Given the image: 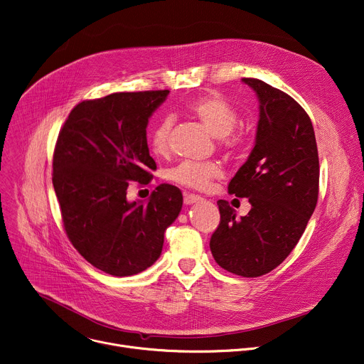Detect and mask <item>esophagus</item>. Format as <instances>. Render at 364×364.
<instances>
[{
	"label": "esophagus",
	"instance_id": "34e87169",
	"mask_svg": "<svg viewBox=\"0 0 364 364\" xmlns=\"http://www.w3.org/2000/svg\"><path fill=\"white\" fill-rule=\"evenodd\" d=\"M202 197L197 196V194H184V205H193L200 202Z\"/></svg>",
	"mask_w": 364,
	"mask_h": 364
}]
</instances>
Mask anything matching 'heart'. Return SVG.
<instances>
[{
	"label": "heart",
	"mask_w": 364,
	"mask_h": 364,
	"mask_svg": "<svg viewBox=\"0 0 364 364\" xmlns=\"http://www.w3.org/2000/svg\"><path fill=\"white\" fill-rule=\"evenodd\" d=\"M183 113L205 126L215 138H219V144L226 152L237 154L245 146V134L234 129L238 123V112L225 98L215 94L199 95L183 107ZM170 130L168 122H162L152 130L149 149L155 156L170 154ZM220 176L222 170L216 162L191 161L181 162L170 173V178L174 183L194 190L208 188Z\"/></svg>",
	"instance_id": "1"
}]
</instances>
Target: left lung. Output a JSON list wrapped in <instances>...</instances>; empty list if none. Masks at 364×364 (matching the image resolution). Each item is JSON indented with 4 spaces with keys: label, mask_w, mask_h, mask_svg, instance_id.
Returning <instances> with one entry per match:
<instances>
[{
    "label": "left lung",
    "mask_w": 364,
    "mask_h": 364,
    "mask_svg": "<svg viewBox=\"0 0 364 364\" xmlns=\"http://www.w3.org/2000/svg\"><path fill=\"white\" fill-rule=\"evenodd\" d=\"M258 97L255 146L228 186L248 197L241 219L219 200L220 222L210 251L222 269L242 277L267 274L299 242L319 191V158L312 122L293 98L257 78H242Z\"/></svg>",
    "instance_id": "left-lung-1"
}]
</instances>
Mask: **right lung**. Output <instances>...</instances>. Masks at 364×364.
I'll return each instance as SVG.
<instances>
[{
	"label": "right lung",
	"instance_id": "1",
	"mask_svg": "<svg viewBox=\"0 0 364 364\" xmlns=\"http://www.w3.org/2000/svg\"><path fill=\"white\" fill-rule=\"evenodd\" d=\"M168 90L113 92L78 103L59 130L52 183L74 248L98 270L138 274L159 258L164 232L178 216V187L159 184L148 203L127 202L129 181L146 186L156 164L148 119Z\"/></svg>",
	"mask_w": 364,
	"mask_h": 364
}]
</instances>
